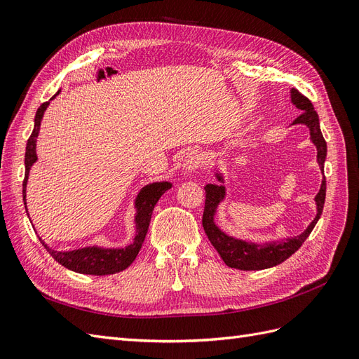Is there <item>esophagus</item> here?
Here are the masks:
<instances>
[{
  "mask_svg": "<svg viewBox=\"0 0 359 359\" xmlns=\"http://www.w3.org/2000/svg\"><path fill=\"white\" fill-rule=\"evenodd\" d=\"M202 160H203V157H202L199 151H196V149L190 151V153H187L186 157H184L182 172L186 173V175H190V173H193L202 165Z\"/></svg>",
  "mask_w": 359,
  "mask_h": 359,
  "instance_id": "obj_1",
  "label": "esophagus"
}]
</instances>
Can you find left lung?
I'll return each instance as SVG.
<instances>
[{"label": "left lung", "mask_w": 359, "mask_h": 359, "mask_svg": "<svg viewBox=\"0 0 359 359\" xmlns=\"http://www.w3.org/2000/svg\"><path fill=\"white\" fill-rule=\"evenodd\" d=\"M290 103L301 111V115L292 123V126L302 124L309 128L310 140L318 149V165L323 173L325 158H327V142H325L320 132L319 116L316 111H314L311 102L295 88L290 90ZM214 177L219 181V184H206L205 186L206 198L202 224L210 243L214 245L217 252H219L223 262L231 268L243 271H260L273 268L276 265H280L281 262H285V260L295 253L302 245V243L307 240L313 231V227L316 226L322 215L325 194H327V181H325V177L322 178V184L318 194L314 196L316 217H314L311 223L306 227V231L293 238H278V240L264 243L240 240V238L227 235L223 229H220V226L215 223V215L217 211H219V206L226 199V181L219 166H215L214 169Z\"/></svg>", "instance_id": "left-lung-1"}]
</instances>
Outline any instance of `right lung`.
I'll list each match as a JSON object with an SVG mask.
<instances>
[{
  "instance_id": "add662e5",
  "label": "right lung",
  "mask_w": 359,
  "mask_h": 359,
  "mask_svg": "<svg viewBox=\"0 0 359 359\" xmlns=\"http://www.w3.org/2000/svg\"><path fill=\"white\" fill-rule=\"evenodd\" d=\"M61 93H58L52 97L50 100L55 99V97ZM50 100L43 103L34 118V128H32V133L27 142V149H25V180H24V203H25V210L28 214L27 208V184L29 178V170L34 166V163H37V137L40 133V124L43 115H45L46 109L50 104ZM172 189V182L170 181H156V182H149L147 186L139 190L136 194L135 202H133V208H135V236L130 244L126 247H102V245H85L79 248H73V250H55L49 247L45 241L39 236L40 243L45 245V248L49 252V255L57 260L58 264L62 266H66L70 271H74V273L79 274H90V276H109V274H116L119 271H123L128 268L133 264V260L136 259L140 247L144 244V240L148 232V226L151 222V215H153L154 206L161 198V194ZM29 217V214H28ZM34 227V226H32Z\"/></svg>"
}]
</instances>
